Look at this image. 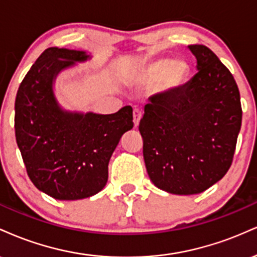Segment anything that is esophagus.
Segmentation results:
<instances>
[{
  "mask_svg": "<svg viewBox=\"0 0 257 257\" xmlns=\"http://www.w3.org/2000/svg\"><path fill=\"white\" fill-rule=\"evenodd\" d=\"M141 117H142V110L138 109V108H135V109H134V125H135V127H137V126L140 125Z\"/></svg>",
  "mask_w": 257,
  "mask_h": 257,
  "instance_id": "34e87169",
  "label": "esophagus"
}]
</instances>
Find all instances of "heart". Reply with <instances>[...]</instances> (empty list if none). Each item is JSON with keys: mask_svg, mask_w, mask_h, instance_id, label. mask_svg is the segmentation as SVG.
Here are the masks:
<instances>
[{"mask_svg": "<svg viewBox=\"0 0 257 257\" xmlns=\"http://www.w3.org/2000/svg\"><path fill=\"white\" fill-rule=\"evenodd\" d=\"M190 72L188 62L182 59H159L148 65L142 74L144 81H156L162 78V86L165 90H177L184 84Z\"/></svg>", "mask_w": 257, "mask_h": 257, "instance_id": "heart-1", "label": "heart"}]
</instances>
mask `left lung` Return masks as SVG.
I'll list each match as a JSON object with an SVG mask.
<instances>
[{"instance_id": "left-lung-1", "label": "left lung", "mask_w": 257, "mask_h": 257, "mask_svg": "<svg viewBox=\"0 0 257 257\" xmlns=\"http://www.w3.org/2000/svg\"><path fill=\"white\" fill-rule=\"evenodd\" d=\"M189 49L197 73L177 90L152 96L140 122L150 180L174 195L200 194L227 173L242 125L233 75L206 45Z\"/></svg>"}]
</instances>
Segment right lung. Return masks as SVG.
Wrapping results in <instances>:
<instances>
[{
  "label": "right lung",
  "instance_id": "add662e5",
  "mask_svg": "<svg viewBox=\"0 0 257 257\" xmlns=\"http://www.w3.org/2000/svg\"><path fill=\"white\" fill-rule=\"evenodd\" d=\"M89 59L85 51L48 48L27 72L15 98V138L27 174L39 191L55 200H81L101 191L111 154L134 127L130 105L104 115L59 104L56 77Z\"/></svg>",
  "mask_w": 257,
  "mask_h": 257
}]
</instances>
